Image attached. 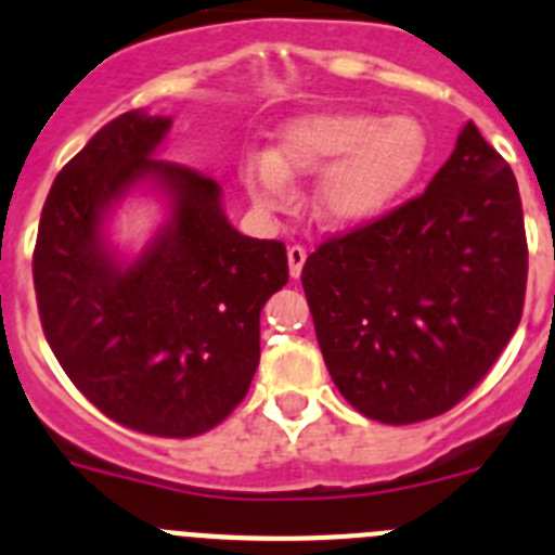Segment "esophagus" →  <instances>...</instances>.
<instances>
[{
	"instance_id": "obj_1",
	"label": "esophagus",
	"mask_w": 555,
	"mask_h": 555,
	"mask_svg": "<svg viewBox=\"0 0 555 555\" xmlns=\"http://www.w3.org/2000/svg\"><path fill=\"white\" fill-rule=\"evenodd\" d=\"M287 262H289V276H293V279L301 276V268H304V262H307V248L289 246L287 248Z\"/></svg>"
}]
</instances>
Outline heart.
I'll use <instances>...</instances> for the list:
<instances>
[{
    "instance_id": "1",
    "label": "heart",
    "mask_w": 555,
    "mask_h": 555,
    "mask_svg": "<svg viewBox=\"0 0 555 555\" xmlns=\"http://www.w3.org/2000/svg\"><path fill=\"white\" fill-rule=\"evenodd\" d=\"M428 159V134L414 116L371 109H323L284 124L268 157L243 168L254 204H287L289 182L323 173L314 188V216L334 229L367 227L387 216Z\"/></svg>"
}]
</instances>
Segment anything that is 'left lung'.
I'll return each instance as SVG.
<instances>
[{"label":"left lung","instance_id":"1","mask_svg":"<svg viewBox=\"0 0 555 555\" xmlns=\"http://www.w3.org/2000/svg\"><path fill=\"white\" fill-rule=\"evenodd\" d=\"M526 276L517 179L467 121L423 196L323 243L301 284L343 398L409 426L487 376L520 323Z\"/></svg>","mask_w":555,"mask_h":555}]
</instances>
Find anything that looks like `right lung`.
Segmentation results:
<instances>
[{
  "label": "right lung",
  "instance_id": "right-lung-1",
  "mask_svg": "<svg viewBox=\"0 0 555 555\" xmlns=\"http://www.w3.org/2000/svg\"><path fill=\"white\" fill-rule=\"evenodd\" d=\"M171 118L129 109L54 179L33 279L43 334L66 376L109 421L196 437L246 398L259 312L287 284V251L229 223L221 184L159 157ZM132 190L157 192L167 221L132 260L106 221Z\"/></svg>",
  "mask_w": 555,
  "mask_h": 555
}]
</instances>
